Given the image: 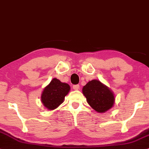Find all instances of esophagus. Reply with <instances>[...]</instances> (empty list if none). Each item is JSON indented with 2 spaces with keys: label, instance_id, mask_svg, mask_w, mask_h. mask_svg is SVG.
I'll use <instances>...</instances> for the list:
<instances>
[{
  "label": "esophagus",
  "instance_id": "obj_1",
  "mask_svg": "<svg viewBox=\"0 0 149 149\" xmlns=\"http://www.w3.org/2000/svg\"><path fill=\"white\" fill-rule=\"evenodd\" d=\"M73 88L74 90H78L80 88V85L79 84H75V85H73Z\"/></svg>",
  "mask_w": 149,
  "mask_h": 149
}]
</instances>
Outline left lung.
<instances>
[{
    "label": "left lung",
    "instance_id": "left-lung-1",
    "mask_svg": "<svg viewBox=\"0 0 149 149\" xmlns=\"http://www.w3.org/2000/svg\"><path fill=\"white\" fill-rule=\"evenodd\" d=\"M82 93L86 97L88 104L97 112L104 113L113 106V93L100 81H89L82 88Z\"/></svg>",
    "mask_w": 149,
    "mask_h": 149
}]
</instances>
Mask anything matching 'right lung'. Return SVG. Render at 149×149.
<instances>
[{"instance_id": "right-lung-1", "label": "right lung", "mask_w": 149, "mask_h": 149, "mask_svg": "<svg viewBox=\"0 0 149 149\" xmlns=\"http://www.w3.org/2000/svg\"><path fill=\"white\" fill-rule=\"evenodd\" d=\"M70 86L54 78L43 90L41 95L42 104L49 110H54L63 102L65 97L68 94Z\"/></svg>"}]
</instances>
